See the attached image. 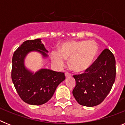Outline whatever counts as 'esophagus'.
<instances>
[{"mask_svg":"<svg viewBox=\"0 0 125 125\" xmlns=\"http://www.w3.org/2000/svg\"><path fill=\"white\" fill-rule=\"evenodd\" d=\"M65 76H66V78H68V77H70L71 74L69 73L66 72V73H65Z\"/></svg>","mask_w":125,"mask_h":125,"instance_id":"esophagus-1","label":"esophagus"}]
</instances>
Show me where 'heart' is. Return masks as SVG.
Wrapping results in <instances>:
<instances>
[{
  "instance_id": "b5f03b06",
  "label": "heart",
  "mask_w": 125,
  "mask_h": 125,
  "mask_svg": "<svg viewBox=\"0 0 125 125\" xmlns=\"http://www.w3.org/2000/svg\"><path fill=\"white\" fill-rule=\"evenodd\" d=\"M99 47L94 41H69L63 42L59 52L52 51L53 62L62 67L65 59H69V66L76 73H83L91 68L98 54Z\"/></svg>"
}]
</instances>
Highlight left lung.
<instances>
[{"label": "left lung", "instance_id": "8db88e82", "mask_svg": "<svg viewBox=\"0 0 125 125\" xmlns=\"http://www.w3.org/2000/svg\"><path fill=\"white\" fill-rule=\"evenodd\" d=\"M85 72L73 76L76 84L73 94L81 105L97 106L105 99L115 81L114 55L109 49H104L91 68Z\"/></svg>", "mask_w": 125, "mask_h": 125}]
</instances>
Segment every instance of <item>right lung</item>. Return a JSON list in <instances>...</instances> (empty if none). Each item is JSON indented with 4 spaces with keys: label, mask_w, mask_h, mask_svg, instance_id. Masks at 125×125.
I'll use <instances>...</instances> for the list:
<instances>
[{
    "label": "right lung",
    "mask_w": 125,
    "mask_h": 125,
    "mask_svg": "<svg viewBox=\"0 0 125 125\" xmlns=\"http://www.w3.org/2000/svg\"><path fill=\"white\" fill-rule=\"evenodd\" d=\"M33 51L40 53L44 58L48 57V51L41 39L24 42L13 54L11 77L17 93L24 102L41 105L52 97L65 76L64 73L48 69H41L36 73L29 70L25 66V58Z\"/></svg>",
    "instance_id": "right-lung-1"
}]
</instances>
